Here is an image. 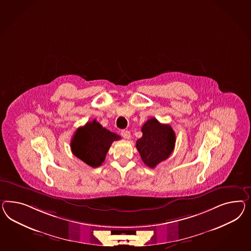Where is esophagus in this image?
<instances>
[{
	"instance_id": "esophagus-1",
	"label": "esophagus",
	"mask_w": 251,
	"mask_h": 251,
	"mask_svg": "<svg viewBox=\"0 0 251 251\" xmlns=\"http://www.w3.org/2000/svg\"><path fill=\"white\" fill-rule=\"evenodd\" d=\"M122 136L124 139L129 140L130 139V132H129V130H122Z\"/></svg>"
}]
</instances>
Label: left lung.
<instances>
[{
	"label": "left lung",
	"instance_id": "1",
	"mask_svg": "<svg viewBox=\"0 0 251 251\" xmlns=\"http://www.w3.org/2000/svg\"><path fill=\"white\" fill-rule=\"evenodd\" d=\"M143 137L136 142V147L143 163L150 168L166 160L176 145V133L168 124H162L151 118L143 124Z\"/></svg>",
	"mask_w": 251,
	"mask_h": 251
}]
</instances>
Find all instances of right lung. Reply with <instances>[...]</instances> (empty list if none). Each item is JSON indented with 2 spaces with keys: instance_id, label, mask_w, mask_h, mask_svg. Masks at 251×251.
<instances>
[{
  "instance_id": "1",
  "label": "right lung",
  "mask_w": 251,
  "mask_h": 251,
  "mask_svg": "<svg viewBox=\"0 0 251 251\" xmlns=\"http://www.w3.org/2000/svg\"><path fill=\"white\" fill-rule=\"evenodd\" d=\"M121 139L94 120L75 130L70 147L75 156L89 166L97 168L105 161L108 149L114 141Z\"/></svg>"
}]
</instances>
